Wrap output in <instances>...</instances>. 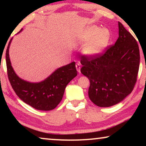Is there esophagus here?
Listing matches in <instances>:
<instances>
[{"label": "esophagus", "instance_id": "esophagus-1", "mask_svg": "<svg viewBox=\"0 0 146 146\" xmlns=\"http://www.w3.org/2000/svg\"><path fill=\"white\" fill-rule=\"evenodd\" d=\"M76 70L78 72H80V62H78L76 63Z\"/></svg>", "mask_w": 146, "mask_h": 146}]
</instances>
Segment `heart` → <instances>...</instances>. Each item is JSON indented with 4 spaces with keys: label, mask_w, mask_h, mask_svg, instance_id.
Masks as SVG:
<instances>
[{
    "label": "heart",
    "mask_w": 146,
    "mask_h": 146,
    "mask_svg": "<svg viewBox=\"0 0 146 146\" xmlns=\"http://www.w3.org/2000/svg\"><path fill=\"white\" fill-rule=\"evenodd\" d=\"M110 34L108 29H101L96 25L88 27L76 36V40L84 44L82 51L88 57H95L102 52L108 44Z\"/></svg>",
    "instance_id": "heart-1"
}]
</instances>
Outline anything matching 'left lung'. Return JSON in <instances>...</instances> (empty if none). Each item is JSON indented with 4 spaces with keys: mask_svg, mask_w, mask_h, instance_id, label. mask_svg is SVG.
Instances as JSON below:
<instances>
[{
    "mask_svg": "<svg viewBox=\"0 0 146 146\" xmlns=\"http://www.w3.org/2000/svg\"><path fill=\"white\" fill-rule=\"evenodd\" d=\"M119 37L95 57L82 56L81 73L89 79L88 96L99 107H110L132 92L137 81L139 50L136 40L118 22Z\"/></svg>",
    "mask_w": 146,
    "mask_h": 146,
    "instance_id": "left-lung-1",
    "label": "left lung"
}]
</instances>
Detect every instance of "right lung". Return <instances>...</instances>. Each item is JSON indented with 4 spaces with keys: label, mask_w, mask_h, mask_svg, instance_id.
I'll list each match as a JSON object with an SVG mask.
<instances>
[{
    "label": "right lung",
    "mask_w": 146,
    "mask_h": 146,
    "mask_svg": "<svg viewBox=\"0 0 146 146\" xmlns=\"http://www.w3.org/2000/svg\"><path fill=\"white\" fill-rule=\"evenodd\" d=\"M12 40L6 52V62L8 77L14 91L20 99L34 108L44 111L54 109L62 99L68 84L77 76L75 62L58 68L40 82H27L16 74L11 66L9 52Z\"/></svg>",
    "instance_id": "right-lung-1"
}]
</instances>
